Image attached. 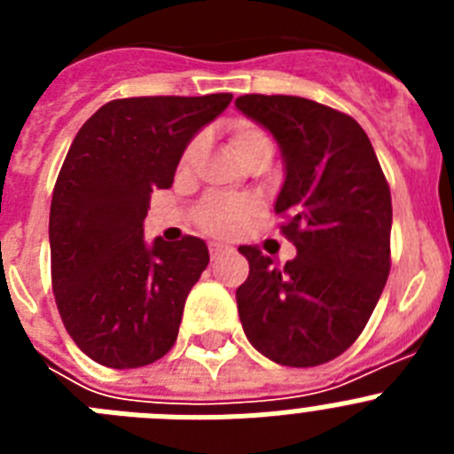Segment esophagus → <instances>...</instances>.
Wrapping results in <instances>:
<instances>
[{
    "label": "esophagus",
    "mask_w": 454,
    "mask_h": 454,
    "mask_svg": "<svg viewBox=\"0 0 454 454\" xmlns=\"http://www.w3.org/2000/svg\"><path fill=\"white\" fill-rule=\"evenodd\" d=\"M230 252H234V247L224 246V243H208V254H211V259H218V256L230 254Z\"/></svg>",
    "instance_id": "obj_1"
}]
</instances>
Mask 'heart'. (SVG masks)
I'll use <instances>...</instances> for the list:
<instances>
[{
  "instance_id": "1",
  "label": "heart",
  "mask_w": 454,
  "mask_h": 454,
  "mask_svg": "<svg viewBox=\"0 0 454 454\" xmlns=\"http://www.w3.org/2000/svg\"><path fill=\"white\" fill-rule=\"evenodd\" d=\"M200 138L191 140L186 150L182 152L179 159V170H188L195 163L200 154ZM230 145L234 154L240 161L247 163L256 152L270 147V138L266 131L259 129L256 124L239 120L231 124L230 129ZM256 214V204L252 200H236V198H223V195H208L198 208V224L204 231L214 236H231L239 230H243V224Z\"/></svg>"
}]
</instances>
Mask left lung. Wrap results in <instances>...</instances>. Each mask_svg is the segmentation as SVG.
Returning a JSON list of instances; mask_svg holds the SVG:
<instances>
[{"label": "left lung", "mask_w": 454, "mask_h": 454, "mask_svg": "<svg viewBox=\"0 0 454 454\" xmlns=\"http://www.w3.org/2000/svg\"><path fill=\"white\" fill-rule=\"evenodd\" d=\"M236 108L284 159L275 214L298 256L279 268L254 246L236 288L247 340L270 362L320 366L362 334L391 270V191L355 118L293 95H243Z\"/></svg>", "instance_id": "obj_1"}]
</instances>
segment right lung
Here are the masks:
<instances>
[{
	"label": "right lung",
	"instance_id": "1",
	"mask_svg": "<svg viewBox=\"0 0 454 454\" xmlns=\"http://www.w3.org/2000/svg\"><path fill=\"white\" fill-rule=\"evenodd\" d=\"M230 102L231 92L114 99L72 140L51 195V288L67 334L92 362L138 368L175 346L207 243L147 246L143 220L192 136Z\"/></svg>",
	"mask_w": 454,
	"mask_h": 454
}]
</instances>
